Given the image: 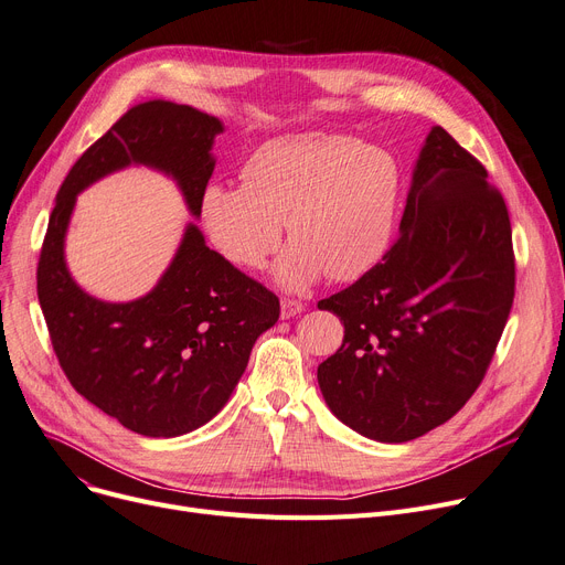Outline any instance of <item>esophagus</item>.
I'll list each match as a JSON object with an SVG mask.
<instances>
[{
  "label": "esophagus",
  "instance_id": "1",
  "mask_svg": "<svg viewBox=\"0 0 565 565\" xmlns=\"http://www.w3.org/2000/svg\"><path fill=\"white\" fill-rule=\"evenodd\" d=\"M305 311V305L298 302V300H290V298H284L281 300V318H295L298 313Z\"/></svg>",
  "mask_w": 565,
  "mask_h": 565
}]
</instances>
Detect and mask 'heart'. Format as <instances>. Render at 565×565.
Here are the masks:
<instances>
[{
  "instance_id": "obj_1",
  "label": "heart",
  "mask_w": 565,
  "mask_h": 565,
  "mask_svg": "<svg viewBox=\"0 0 565 565\" xmlns=\"http://www.w3.org/2000/svg\"><path fill=\"white\" fill-rule=\"evenodd\" d=\"M403 196V169L384 146L343 135L295 132L260 143L241 188L205 185L199 217L217 254L241 270L275 265L281 288L300 292L324 275L350 281L387 254Z\"/></svg>"
}]
</instances>
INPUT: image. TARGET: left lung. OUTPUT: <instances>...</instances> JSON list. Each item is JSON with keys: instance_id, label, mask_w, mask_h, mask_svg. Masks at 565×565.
I'll return each instance as SVG.
<instances>
[{"instance_id": "left-lung-1", "label": "left lung", "mask_w": 565, "mask_h": 565, "mask_svg": "<svg viewBox=\"0 0 565 565\" xmlns=\"http://www.w3.org/2000/svg\"><path fill=\"white\" fill-rule=\"evenodd\" d=\"M513 295L507 203L486 167L435 126L412 171L398 241L318 302L345 330L318 366L324 403L352 430L387 444L449 422L481 384Z\"/></svg>"}]
</instances>
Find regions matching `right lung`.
<instances>
[{
  "label": "right lung",
  "mask_w": 565,
  "mask_h": 565,
  "mask_svg": "<svg viewBox=\"0 0 565 565\" xmlns=\"http://www.w3.org/2000/svg\"><path fill=\"white\" fill-rule=\"evenodd\" d=\"M222 130L220 118L190 105H135L73 164L47 222L36 290L56 360L77 394L143 437H178L215 417L256 339L277 322L279 298L207 247L190 222L151 292L96 300L66 267L68 222L84 188L130 164L171 175L199 217Z\"/></svg>",
  "instance_id": "1"
}]
</instances>
